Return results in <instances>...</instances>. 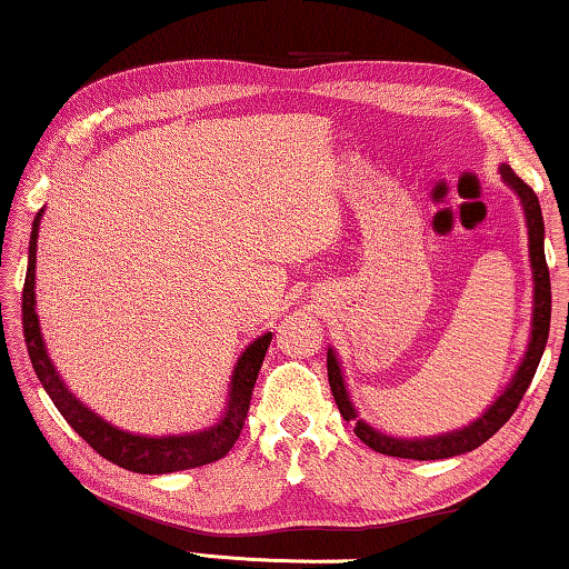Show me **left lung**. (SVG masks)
Masks as SVG:
<instances>
[{"instance_id": "obj_1", "label": "left lung", "mask_w": 569, "mask_h": 569, "mask_svg": "<svg viewBox=\"0 0 569 569\" xmlns=\"http://www.w3.org/2000/svg\"><path fill=\"white\" fill-rule=\"evenodd\" d=\"M500 173L505 178V183L518 193L520 204H523V214L528 224V256H531V269H533V321H531V341H528L523 362H520V368L516 370V376H512L508 388L497 396L492 407H489L477 422H471L469 427H461V430H453V432L432 435V438L407 440V438H391V435L376 430V427H370L365 419L357 417L352 401H349L347 383H345V376H341L337 352L329 349V355H326V368H329L333 401H337L341 417H345L347 422H355L357 438H360L368 448L378 450V453L393 456V458H415V461H438V458L469 453V450L479 448L481 442H487L505 422H508L536 376L543 347H547L549 321H551V282H549L547 256H543V217H541L539 197H536L531 186L520 181L516 170L510 166H500Z\"/></svg>"}]
</instances>
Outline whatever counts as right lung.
<instances>
[{
  "label": "right lung",
  "mask_w": 569,
  "mask_h": 569,
  "mask_svg": "<svg viewBox=\"0 0 569 569\" xmlns=\"http://www.w3.org/2000/svg\"><path fill=\"white\" fill-rule=\"evenodd\" d=\"M43 209L36 214L33 230H30L28 246V271L26 287H22V331H26V345L30 362L41 386L49 393L53 407L61 411V417L72 425V430L88 442V446L121 469L134 473H170L183 469H197V466L214 463L230 453L236 446L240 430H243L248 407H251V393L259 378L261 362L267 357L271 345V333L267 331L253 345L246 347V352L238 357L236 370L230 378L228 407L222 417L212 427L189 435H162V438H147V435H131L119 427L108 425L96 411H90L82 401H77L64 380L59 378L57 368L46 352L41 326L36 316V248H38V224H41Z\"/></svg>",
  "instance_id": "right-lung-1"
}]
</instances>
